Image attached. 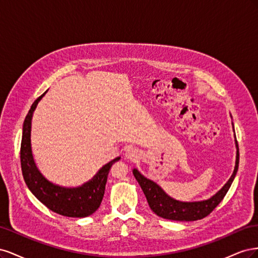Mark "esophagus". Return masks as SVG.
Listing matches in <instances>:
<instances>
[{
	"label": "esophagus",
	"mask_w": 258,
	"mask_h": 258,
	"mask_svg": "<svg viewBox=\"0 0 258 258\" xmlns=\"http://www.w3.org/2000/svg\"><path fill=\"white\" fill-rule=\"evenodd\" d=\"M126 158L131 161H135L139 158V151L135 147H129L126 151Z\"/></svg>",
	"instance_id": "esophagus-1"
}]
</instances>
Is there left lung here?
Listing matches in <instances>:
<instances>
[{
    "label": "left lung",
    "instance_id": "8db88e82",
    "mask_svg": "<svg viewBox=\"0 0 258 258\" xmlns=\"http://www.w3.org/2000/svg\"><path fill=\"white\" fill-rule=\"evenodd\" d=\"M231 117V115H230ZM232 123V130L235 132V127ZM235 137V143H236V165L233 172L230 178L227 181L222 188L218 190L212 197L207 200L201 201H179L172 197H170L166 191L163 190L161 187L155 183L152 179L145 177L138 169L132 170L138 183L141 186V188L145 195L146 200L148 202V206L152 209L155 214L162 218H167L171 221H179V222H190V221H197L201 220L206 216H208L212 211L218 206V204L223 200L225 195L227 194L228 189L235 178L238 167H239V147L238 142Z\"/></svg>",
    "mask_w": 258,
    "mask_h": 258
}]
</instances>
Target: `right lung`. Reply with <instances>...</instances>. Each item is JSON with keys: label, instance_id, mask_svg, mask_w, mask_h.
<instances>
[{"label": "right lung", "instance_id": "1", "mask_svg": "<svg viewBox=\"0 0 258 258\" xmlns=\"http://www.w3.org/2000/svg\"><path fill=\"white\" fill-rule=\"evenodd\" d=\"M46 90L31 106L22 126L20 160L22 175L29 189L52 212L69 217H86L95 213L104 196L107 175L113 163L120 157L107 162L88 182L77 187H64L48 181L38 170L31 148V124L38 102L45 96Z\"/></svg>", "mask_w": 258, "mask_h": 258}]
</instances>
